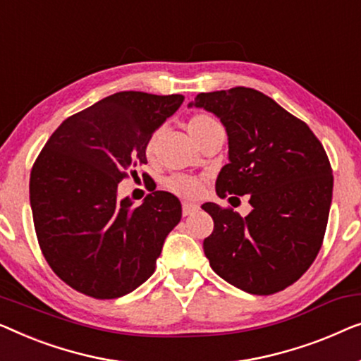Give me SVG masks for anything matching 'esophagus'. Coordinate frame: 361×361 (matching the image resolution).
Returning a JSON list of instances; mask_svg holds the SVG:
<instances>
[{
	"label": "esophagus",
	"instance_id": "1",
	"mask_svg": "<svg viewBox=\"0 0 361 361\" xmlns=\"http://www.w3.org/2000/svg\"><path fill=\"white\" fill-rule=\"evenodd\" d=\"M183 216H191L192 212H196L197 209H200V206L197 204H195V202H188V201H185L183 202Z\"/></svg>",
	"mask_w": 361,
	"mask_h": 361
}]
</instances>
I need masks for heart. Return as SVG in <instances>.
<instances>
[{
  "label": "heart",
  "instance_id": "obj_1",
  "mask_svg": "<svg viewBox=\"0 0 361 361\" xmlns=\"http://www.w3.org/2000/svg\"><path fill=\"white\" fill-rule=\"evenodd\" d=\"M224 132L222 129V124L217 121L214 116L201 113L195 114L192 118L188 121V132H190L191 139L195 140V144L201 142L204 137L214 134V132ZM160 130H157L154 135L150 137L149 142L145 145V154L147 157H152L155 152L157 139H159ZM166 186H169L170 191H173L175 195L181 197H196L201 192V181L192 178V176H185V175H175L166 181Z\"/></svg>",
  "mask_w": 361,
  "mask_h": 361
}]
</instances>
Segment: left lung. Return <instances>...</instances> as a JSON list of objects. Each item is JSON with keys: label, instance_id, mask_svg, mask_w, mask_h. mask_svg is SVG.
<instances>
[{"label": "left lung", "instance_id": "8db88e82", "mask_svg": "<svg viewBox=\"0 0 361 361\" xmlns=\"http://www.w3.org/2000/svg\"><path fill=\"white\" fill-rule=\"evenodd\" d=\"M188 108L209 111L226 128L229 164L217 176V196H250L245 217L202 204L214 219L202 243L211 268L242 291H281L321 250L334 188L326 150L306 123L253 88L200 93Z\"/></svg>", "mask_w": 361, "mask_h": 361}]
</instances>
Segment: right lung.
Segmentation results:
<instances>
[{
    "label": "right lung",
    "mask_w": 361,
    "mask_h": 361,
    "mask_svg": "<svg viewBox=\"0 0 361 361\" xmlns=\"http://www.w3.org/2000/svg\"><path fill=\"white\" fill-rule=\"evenodd\" d=\"M183 99L111 94L65 119L35 160L29 197L39 245L55 275L77 291L121 298L154 273L181 219L180 200L154 191L134 206L130 197L118 200V185L147 164V142Z\"/></svg>",
    "instance_id": "obj_1"
}]
</instances>
